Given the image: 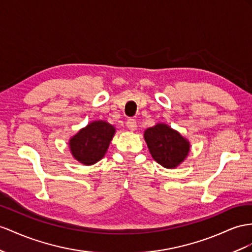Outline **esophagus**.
Wrapping results in <instances>:
<instances>
[{"label":"esophagus","instance_id":"1","mask_svg":"<svg viewBox=\"0 0 252 252\" xmlns=\"http://www.w3.org/2000/svg\"><path fill=\"white\" fill-rule=\"evenodd\" d=\"M126 126H127V128H128V130H130V131H135V130H136V127H137L136 120L132 119V118L127 119V121H126Z\"/></svg>","mask_w":252,"mask_h":252}]
</instances>
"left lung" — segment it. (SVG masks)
Returning <instances> with one entry per match:
<instances>
[{
  "label": "left lung",
  "mask_w": 252,
  "mask_h": 252,
  "mask_svg": "<svg viewBox=\"0 0 252 252\" xmlns=\"http://www.w3.org/2000/svg\"><path fill=\"white\" fill-rule=\"evenodd\" d=\"M144 138L153 159L168 169L181 165L190 151L189 139L166 124L148 127Z\"/></svg>",
  "instance_id": "left-lung-1"
}]
</instances>
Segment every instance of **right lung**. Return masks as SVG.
Returning a JSON list of instances; mask_svg holds the SVG:
<instances>
[{
  "instance_id": "right-lung-1",
  "label": "right lung",
  "mask_w": 252,
  "mask_h": 252,
  "mask_svg": "<svg viewBox=\"0 0 252 252\" xmlns=\"http://www.w3.org/2000/svg\"><path fill=\"white\" fill-rule=\"evenodd\" d=\"M116 128L105 120H94L69 139L74 159L83 165H94L104 158Z\"/></svg>"
}]
</instances>
